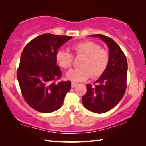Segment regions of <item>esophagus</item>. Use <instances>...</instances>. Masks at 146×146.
Returning a JSON list of instances; mask_svg holds the SVG:
<instances>
[{"label": "esophagus", "instance_id": "1", "mask_svg": "<svg viewBox=\"0 0 146 146\" xmlns=\"http://www.w3.org/2000/svg\"><path fill=\"white\" fill-rule=\"evenodd\" d=\"M77 84H75V83H73V82H72L71 83V87L72 88H75V86H77Z\"/></svg>", "mask_w": 146, "mask_h": 146}]
</instances>
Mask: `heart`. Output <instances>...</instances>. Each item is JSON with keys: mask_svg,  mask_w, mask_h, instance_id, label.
Listing matches in <instances>:
<instances>
[{"mask_svg": "<svg viewBox=\"0 0 146 146\" xmlns=\"http://www.w3.org/2000/svg\"><path fill=\"white\" fill-rule=\"evenodd\" d=\"M76 56H82L80 63V68L67 72L66 78L75 82L85 81L90 77L98 78L106 71L110 62V56L107 50L93 41H84L72 46ZM73 56L69 51L60 49L57 51L56 59L60 67L69 68L73 62Z\"/></svg>", "mask_w": 146, "mask_h": 146, "instance_id": "1", "label": "heart"}]
</instances>
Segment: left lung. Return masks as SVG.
<instances>
[{"instance_id":"left-lung-1","label":"left lung","mask_w":146,"mask_h":146,"mask_svg":"<svg viewBox=\"0 0 146 146\" xmlns=\"http://www.w3.org/2000/svg\"><path fill=\"white\" fill-rule=\"evenodd\" d=\"M90 36L100 38L109 50L110 62L106 70L95 81L96 85H86V93L82 99L86 109L100 114L113 109L123 98L126 89L128 63L123 52L113 39L102 34Z\"/></svg>"}]
</instances>
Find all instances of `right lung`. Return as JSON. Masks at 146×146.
<instances>
[{"instance_id": "add662e5", "label": "right lung", "mask_w": 146, "mask_h": 146, "mask_svg": "<svg viewBox=\"0 0 146 146\" xmlns=\"http://www.w3.org/2000/svg\"><path fill=\"white\" fill-rule=\"evenodd\" d=\"M71 38L44 33L30 41L22 52L17 78L23 98L33 109L49 113L62 105L71 83L56 82L62 75L56 55Z\"/></svg>"}]
</instances>
